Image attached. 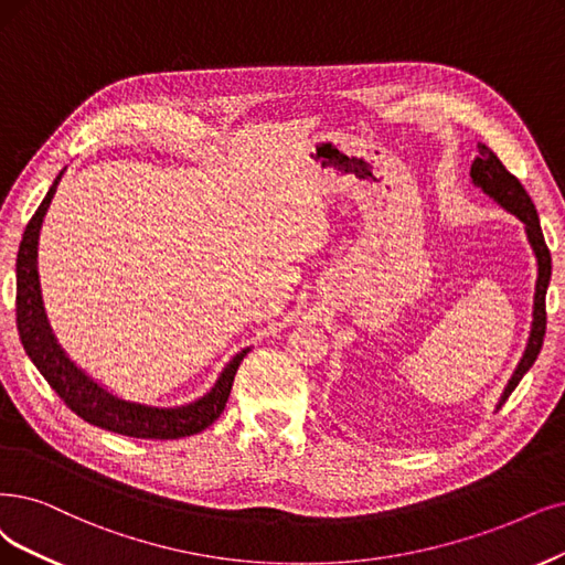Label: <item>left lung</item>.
Returning <instances> with one entry per match:
<instances>
[{"mask_svg":"<svg viewBox=\"0 0 565 565\" xmlns=\"http://www.w3.org/2000/svg\"><path fill=\"white\" fill-rule=\"evenodd\" d=\"M477 151H479V156L475 158V162L470 167V177H472L475 188H479V191H482L487 198H491L498 206H503L505 212H510L512 216H516L521 223H524V233H526V239L533 248L535 263H537V281H535V296H533V321H531L529 342L524 349V356H521L519 365L514 367L508 386L503 388V393H500V401L495 405V409H500L510 398V393L516 388V384L521 382V377H524V374L533 367L537 353L542 349V340H545V328H547L545 296H547L550 279H552V256H550V248L545 244V237H542V227H540L535 204L529 198V193L524 191V185L519 183V179L514 174H510L505 170V164L498 160V156L489 149L487 143H477Z\"/></svg>","mask_w":565,"mask_h":565,"instance_id":"left-lung-1","label":"left lung"}]
</instances>
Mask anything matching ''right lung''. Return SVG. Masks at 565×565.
<instances>
[{"label": "right lung", "instance_id": "1", "mask_svg": "<svg viewBox=\"0 0 565 565\" xmlns=\"http://www.w3.org/2000/svg\"><path fill=\"white\" fill-rule=\"evenodd\" d=\"M65 170L55 177L44 202L39 204L34 216L30 218L15 258V323L25 353L36 365V370L44 374V380L51 384V388L65 401V405L72 412H76L83 422H88L93 426L128 437H143V440H177V437L195 435L204 430L206 426H212L225 409L237 367L250 351V347L237 351L235 356L225 363L214 386L204 395H200L198 401L177 407H158L125 401L107 386L95 382L86 370H81L67 356V351L60 347L57 338L53 335L44 300H41L36 246L41 225H44V216Z\"/></svg>", "mask_w": 565, "mask_h": 565}]
</instances>
